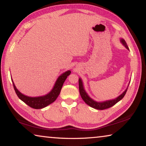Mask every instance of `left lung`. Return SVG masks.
Masks as SVG:
<instances>
[{"instance_id": "8db88e82", "label": "left lung", "mask_w": 146, "mask_h": 146, "mask_svg": "<svg viewBox=\"0 0 146 146\" xmlns=\"http://www.w3.org/2000/svg\"><path fill=\"white\" fill-rule=\"evenodd\" d=\"M120 41L121 44H122L125 48L128 49V50H129V49L128 48V46L126 44V42L125 41L124 39L122 38H120ZM129 83H130V81L129 84H128L127 87L126 89H125V91H123L122 94H120V95L117 98H113V99H111V100L102 101V102H98V101L93 100L92 98H91L90 97V95H88V93L86 92V91L85 90L84 86V83L82 78H79L78 79L79 91H80V96L83 99V100L84 101V102L87 104L88 106H90V107L93 108L94 109H96V110H106V109L112 107V106H114L115 104H117L118 102H119L120 100H122L123 98V97H124V95H125V93H126V91L127 90V88H128V86H129Z\"/></svg>"}]
</instances>
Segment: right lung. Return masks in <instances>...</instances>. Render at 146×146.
Segmentation results:
<instances>
[{
	"label": "right lung",
	"mask_w": 146,
	"mask_h": 146,
	"mask_svg": "<svg viewBox=\"0 0 146 146\" xmlns=\"http://www.w3.org/2000/svg\"><path fill=\"white\" fill-rule=\"evenodd\" d=\"M70 70H68L64 73H62L58 76V78L56 79L52 90L49 91L48 93H47L46 95L39 96V97H29V96L24 95V94L20 92L18 89L16 88L12 78L11 80L13 84L14 90L15 91V93L20 99L32 108L42 109L44 108H46L48 105L51 104V103H53L56 100V98L58 97L59 94L60 93L61 89L62 88L64 81L66 80L68 76L70 75Z\"/></svg>",
	"instance_id": "add662e5"
}]
</instances>
